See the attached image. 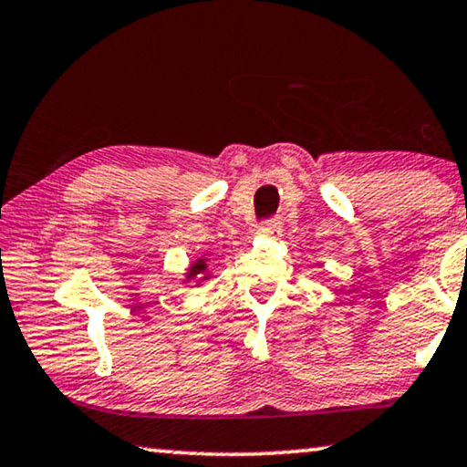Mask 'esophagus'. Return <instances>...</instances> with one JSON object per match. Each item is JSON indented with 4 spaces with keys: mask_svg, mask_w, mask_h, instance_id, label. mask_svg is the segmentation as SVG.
<instances>
[{
    "mask_svg": "<svg viewBox=\"0 0 467 467\" xmlns=\"http://www.w3.org/2000/svg\"><path fill=\"white\" fill-rule=\"evenodd\" d=\"M258 234L265 235V238H277V235L282 234V221H279L277 217L265 219L261 227H258Z\"/></svg>",
    "mask_w": 467,
    "mask_h": 467,
    "instance_id": "obj_1",
    "label": "esophagus"
}]
</instances>
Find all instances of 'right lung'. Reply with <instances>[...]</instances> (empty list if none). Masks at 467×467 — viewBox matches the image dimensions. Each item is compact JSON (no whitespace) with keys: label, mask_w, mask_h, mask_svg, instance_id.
<instances>
[{"label":"right lung","mask_w":467,"mask_h":467,"mask_svg":"<svg viewBox=\"0 0 467 467\" xmlns=\"http://www.w3.org/2000/svg\"><path fill=\"white\" fill-rule=\"evenodd\" d=\"M206 271V261L204 258H200L198 263H193L192 265V269H190V274H188V279H193V277H200Z\"/></svg>","instance_id":"right-lung-1"}]
</instances>
